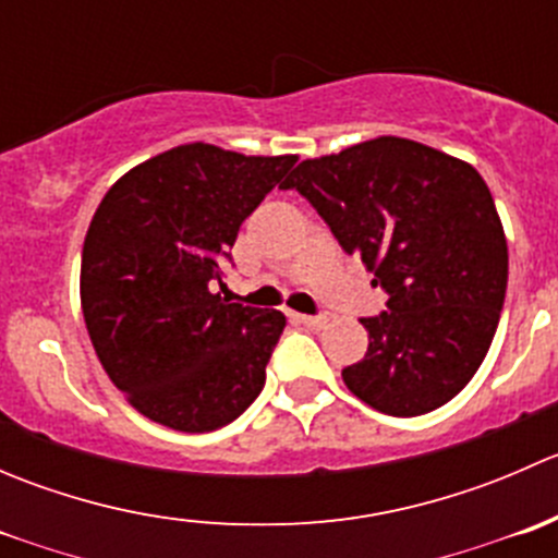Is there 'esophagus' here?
<instances>
[{
	"instance_id": "obj_1",
	"label": "esophagus",
	"mask_w": 558,
	"mask_h": 558,
	"mask_svg": "<svg viewBox=\"0 0 558 558\" xmlns=\"http://www.w3.org/2000/svg\"><path fill=\"white\" fill-rule=\"evenodd\" d=\"M291 318L302 326H311V329H318V326H324V320H326L324 315H302V313H291Z\"/></svg>"
}]
</instances>
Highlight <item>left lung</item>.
Listing matches in <instances>:
<instances>
[{
	"mask_svg": "<svg viewBox=\"0 0 558 558\" xmlns=\"http://www.w3.org/2000/svg\"><path fill=\"white\" fill-rule=\"evenodd\" d=\"M280 189L300 191L388 294L362 318L364 359L342 369L351 393L399 418L451 402L486 359L508 289L486 180L429 145L378 137L302 161Z\"/></svg>",
	"mask_w": 558,
	"mask_h": 558,
	"instance_id": "8db88e82",
	"label": "left lung"
}]
</instances>
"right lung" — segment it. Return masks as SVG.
Segmentation results:
<instances>
[{
	"label": "right lung",
	"instance_id": "1",
	"mask_svg": "<svg viewBox=\"0 0 558 558\" xmlns=\"http://www.w3.org/2000/svg\"><path fill=\"white\" fill-rule=\"evenodd\" d=\"M294 161L178 145L99 202L83 243V318L105 373L145 418L213 432L262 393L286 315L223 300L213 283Z\"/></svg>",
	"mask_w": 558,
	"mask_h": 558
}]
</instances>
